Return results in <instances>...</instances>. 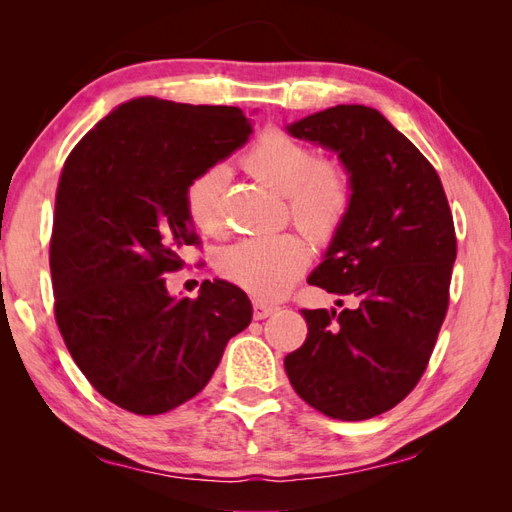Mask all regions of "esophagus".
Wrapping results in <instances>:
<instances>
[{"instance_id": "1", "label": "esophagus", "mask_w": 512, "mask_h": 512, "mask_svg": "<svg viewBox=\"0 0 512 512\" xmlns=\"http://www.w3.org/2000/svg\"><path fill=\"white\" fill-rule=\"evenodd\" d=\"M277 309H280V305H275V303H267V301H260V299H256L254 301V318L256 320H262V318H269L271 314H275Z\"/></svg>"}]
</instances>
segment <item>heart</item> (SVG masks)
Wrapping results in <instances>:
<instances>
[{"label":"heart","mask_w":512,"mask_h":512,"mask_svg":"<svg viewBox=\"0 0 512 512\" xmlns=\"http://www.w3.org/2000/svg\"><path fill=\"white\" fill-rule=\"evenodd\" d=\"M243 166L288 198L292 220L314 237H331L352 205V185L335 162H318L316 151L297 138L269 128L243 156ZM228 183L224 164H213L190 181L185 209L192 224L213 235L222 226V194ZM309 262V250L297 235L250 237L220 254V271L260 299L282 294Z\"/></svg>","instance_id":"b5f03b06"}]
</instances>
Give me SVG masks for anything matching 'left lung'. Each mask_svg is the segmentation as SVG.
<instances>
[{
  "label": "left lung",
  "instance_id": "obj_1",
  "mask_svg": "<svg viewBox=\"0 0 512 512\" xmlns=\"http://www.w3.org/2000/svg\"><path fill=\"white\" fill-rule=\"evenodd\" d=\"M286 130L333 149L350 175V211L307 282L359 303L301 309L307 339L284 367L309 406L365 421L425 374L457 258L453 213L436 168L376 108L337 104Z\"/></svg>",
  "mask_w": 512,
  "mask_h": 512
}]
</instances>
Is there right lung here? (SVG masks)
I'll use <instances>...</instances> for the list:
<instances>
[{"instance_id":"1","label":"right lung","mask_w":512,"mask_h":512,"mask_svg":"<svg viewBox=\"0 0 512 512\" xmlns=\"http://www.w3.org/2000/svg\"><path fill=\"white\" fill-rule=\"evenodd\" d=\"M237 106L136 98L89 130L61 168L51 235L55 320L94 389L134 414L200 393L230 337L252 322L235 284L170 297L166 273L198 245L185 190L247 143Z\"/></svg>"}]
</instances>
